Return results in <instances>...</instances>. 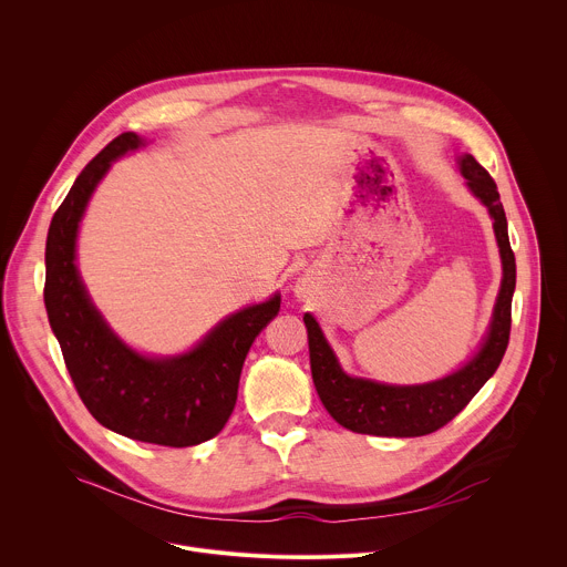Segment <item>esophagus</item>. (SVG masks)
Masks as SVG:
<instances>
[{
	"label": "esophagus",
	"mask_w": 567,
	"mask_h": 567,
	"mask_svg": "<svg viewBox=\"0 0 567 567\" xmlns=\"http://www.w3.org/2000/svg\"><path fill=\"white\" fill-rule=\"evenodd\" d=\"M298 293H300V296H305V289H302V287H300V289H298Z\"/></svg>",
	"instance_id": "1"
}]
</instances>
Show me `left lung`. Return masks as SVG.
Masks as SVG:
<instances>
[{
	"mask_svg": "<svg viewBox=\"0 0 567 567\" xmlns=\"http://www.w3.org/2000/svg\"><path fill=\"white\" fill-rule=\"evenodd\" d=\"M460 168L473 195L489 208L503 258V285L494 307L492 328L477 354L457 372L424 385H385L346 374L311 313H305L309 361L316 392L328 413L346 429L379 437H420L446 426L475 392L498 370L512 332V296L516 289V258L509 245L507 217L492 175L471 154Z\"/></svg>",
	"mask_w": 567,
	"mask_h": 567,
	"instance_id": "obj_1",
	"label": "left lung"
}]
</instances>
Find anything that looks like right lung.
I'll use <instances>...</instances> for the list:
<instances>
[{
  "label": "right lung",
  "instance_id": "right-lung-1",
  "mask_svg": "<svg viewBox=\"0 0 567 567\" xmlns=\"http://www.w3.org/2000/svg\"><path fill=\"white\" fill-rule=\"evenodd\" d=\"M138 145L134 132L116 136L55 210L47 237L44 305L78 396L94 420L130 440L182 449L215 437L228 422L241 365L278 316L280 296L228 316L193 352L175 359L141 357L112 334L75 271V233L112 161Z\"/></svg>",
  "mask_w": 567,
  "mask_h": 567
}]
</instances>
